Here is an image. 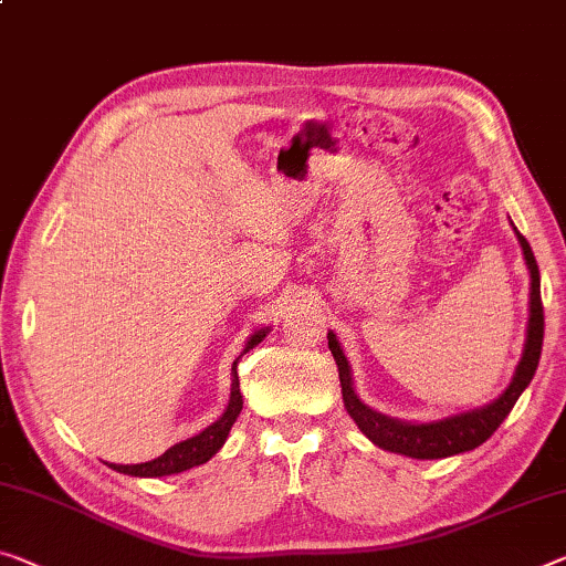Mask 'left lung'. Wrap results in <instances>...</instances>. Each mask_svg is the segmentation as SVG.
I'll list each match as a JSON object with an SVG mask.
<instances>
[{
	"label": "left lung",
	"mask_w": 566,
	"mask_h": 566,
	"mask_svg": "<svg viewBox=\"0 0 566 566\" xmlns=\"http://www.w3.org/2000/svg\"><path fill=\"white\" fill-rule=\"evenodd\" d=\"M518 242L524 248V258L528 271H532V316H528V336H526V349L521 356L516 377L511 381V387L503 392L495 402L475 412H465L458 417H448V420L430 422V424H410L389 420L385 415H377L369 410L367 405L359 402V397L354 395L352 377H349V361L338 346L336 336L328 334V349H332L338 379H342V395L346 412L354 417V422L359 424V430L367 434L374 446L392 450V453H402L420 460H434V458H448L473 450L491 438L499 430V424L506 420V415L514 410L516 399L528 387V381L534 379V371L538 367V356H542L544 344V306H542V281H538V265L532 253L526 238L521 232Z\"/></svg>",
	"instance_id": "obj_1"
}]
</instances>
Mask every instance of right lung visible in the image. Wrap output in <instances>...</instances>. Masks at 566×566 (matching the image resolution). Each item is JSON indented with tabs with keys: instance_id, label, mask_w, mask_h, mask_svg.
<instances>
[{
	"instance_id": "add662e5",
	"label": "right lung",
	"mask_w": 566,
	"mask_h": 566,
	"mask_svg": "<svg viewBox=\"0 0 566 566\" xmlns=\"http://www.w3.org/2000/svg\"><path fill=\"white\" fill-rule=\"evenodd\" d=\"M268 332H258L253 338H250L245 352L253 349L255 344H260L265 338ZM242 352V354H245ZM240 354V356H242ZM238 356V359H240ZM238 359H234V367H238ZM232 367V397H230V405L220 420L212 422L210 428L202 430L195 438H189L185 442H179V446L169 448L167 453L159 455L156 460H149V463H142V465H111L113 471L118 473H128V475H142V478H159V475H171V473H181L187 471V468H195V465H202L210 460L217 450L224 446V440H228V432L238 420V415L242 410V395H240V377L238 371Z\"/></svg>"
}]
</instances>
